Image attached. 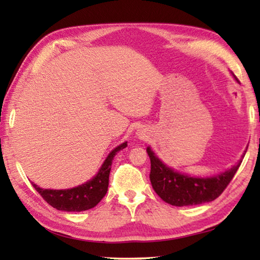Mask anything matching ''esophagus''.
<instances>
[{"mask_svg":"<svg viewBox=\"0 0 260 260\" xmlns=\"http://www.w3.org/2000/svg\"><path fill=\"white\" fill-rule=\"evenodd\" d=\"M135 138L138 140H147L149 136H148V132L147 129H144L141 127V128H138L135 132Z\"/></svg>","mask_w":260,"mask_h":260,"instance_id":"esophagus-1","label":"esophagus"}]
</instances>
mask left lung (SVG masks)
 <instances>
[{
    "instance_id": "obj_1",
    "label": "left lung",
    "mask_w": 260,
    "mask_h": 260,
    "mask_svg": "<svg viewBox=\"0 0 260 260\" xmlns=\"http://www.w3.org/2000/svg\"><path fill=\"white\" fill-rule=\"evenodd\" d=\"M235 78V77H234ZM237 81V79L235 78ZM239 82V81H237ZM248 147L241 156L236 165L212 177H191L181 173L173 167L167 166L158 158L150 147L147 148L148 156L150 158L151 171L150 181L153 190L160 199L174 206L199 205L214 201L231 182L236 171L245 156Z\"/></svg>"
}]
</instances>
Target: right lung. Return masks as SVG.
Here are the masks:
<instances>
[{
    "mask_svg": "<svg viewBox=\"0 0 260 260\" xmlns=\"http://www.w3.org/2000/svg\"><path fill=\"white\" fill-rule=\"evenodd\" d=\"M126 147L127 141L114 148L105 158L95 177L77 187L69 189H43L32 182L33 187L48 204L57 210L67 211V212H81L89 210L98 205L107 193L113 158L118 151Z\"/></svg>",
    "mask_w": 260,
    "mask_h": 260,
    "instance_id": "add662e5",
    "label": "right lung"
}]
</instances>
